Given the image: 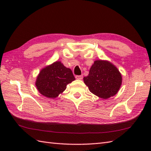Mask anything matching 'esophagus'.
Segmentation results:
<instances>
[{
  "mask_svg": "<svg viewBox=\"0 0 151 151\" xmlns=\"http://www.w3.org/2000/svg\"><path fill=\"white\" fill-rule=\"evenodd\" d=\"M75 78L76 79H78V80H82L83 78V76L82 75H76L75 76Z\"/></svg>",
  "mask_w": 151,
  "mask_h": 151,
  "instance_id": "obj_1",
  "label": "esophagus"
}]
</instances>
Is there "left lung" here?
I'll return each instance as SVG.
<instances>
[{
    "label": "left lung",
    "mask_w": 151,
    "mask_h": 151,
    "mask_svg": "<svg viewBox=\"0 0 151 151\" xmlns=\"http://www.w3.org/2000/svg\"><path fill=\"white\" fill-rule=\"evenodd\" d=\"M85 84L93 94L107 99L117 94L122 84V75L113 63L107 60H95L84 78Z\"/></svg>",
    "instance_id": "obj_1"
}]
</instances>
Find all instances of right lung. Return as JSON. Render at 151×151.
I'll return each instance as SVG.
<instances>
[{
    "instance_id": "obj_1",
    "label": "right lung",
    "mask_w": 151,
    "mask_h": 151,
    "mask_svg": "<svg viewBox=\"0 0 151 151\" xmlns=\"http://www.w3.org/2000/svg\"><path fill=\"white\" fill-rule=\"evenodd\" d=\"M75 80L72 70L60 61H56L40 70L35 84L44 97L55 99L65 90L67 84Z\"/></svg>"
}]
</instances>
